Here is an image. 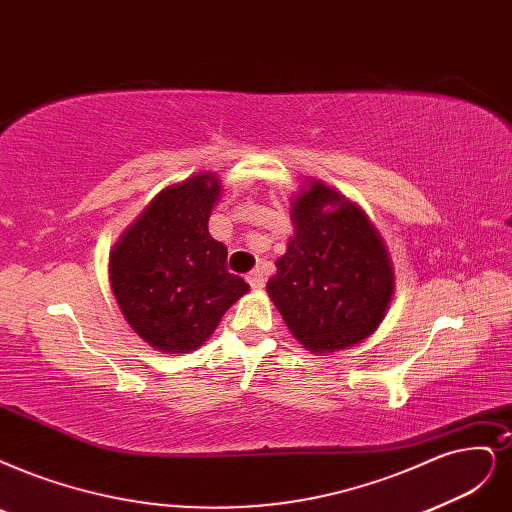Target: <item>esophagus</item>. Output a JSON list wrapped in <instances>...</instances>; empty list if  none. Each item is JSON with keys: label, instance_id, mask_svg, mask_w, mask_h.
I'll return each instance as SVG.
<instances>
[{"label": "esophagus", "instance_id": "34e87169", "mask_svg": "<svg viewBox=\"0 0 512 512\" xmlns=\"http://www.w3.org/2000/svg\"><path fill=\"white\" fill-rule=\"evenodd\" d=\"M246 282H249L251 289L259 291V289H263V285H266V276H263V270L257 268L251 274H246Z\"/></svg>", "mask_w": 512, "mask_h": 512}]
</instances>
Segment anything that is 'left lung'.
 <instances>
[{
    "label": "left lung",
    "mask_w": 512,
    "mask_h": 512,
    "mask_svg": "<svg viewBox=\"0 0 512 512\" xmlns=\"http://www.w3.org/2000/svg\"><path fill=\"white\" fill-rule=\"evenodd\" d=\"M293 236L266 291L297 342L331 354L365 342L388 314L394 268L386 244L356 202L306 179L291 196Z\"/></svg>",
    "instance_id": "8db88e82"
}]
</instances>
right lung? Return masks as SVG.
Returning a JSON list of instances; mask_svg holds the SVG:
<instances>
[{"mask_svg":"<svg viewBox=\"0 0 512 512\" xmlns=\"http://www.w3.org/2000/svg\"><path fill=\"white\" fill-rule=\"evenodd\" d=\"M219 196L213 173L164 187L109 253L111 291L126 323L160 352L198 350L249 293L240 276L227 272L225 246L208 234Z\"/></svg>","mask_w":512,"mask_h":512,"instance_id":"right-lung-1","label":"right lung"}]
</instances>
